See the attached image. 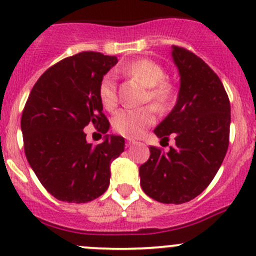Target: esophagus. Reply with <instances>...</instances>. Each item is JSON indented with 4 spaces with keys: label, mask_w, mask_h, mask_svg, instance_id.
<instances>
[{
    "label": "esophagus",
    "mask_w": 256,
    "mask_h": 256,
    "mask_svg": "<svg viewBox=\"0 0 256 256\" xmlns=\"http://www.w3.org/2000/svg\"><path fill=\"white\" fill-rule=\"evenodd\" d=\"M132 144H135V140H131V138H128V141H126V146H131Z\"/></svg>",
    "instance_id": "34e87169"
}]
</instances>
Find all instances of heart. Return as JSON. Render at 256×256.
<instances>
[{"label":"heart","instance_id":"b5f03b06","mask_svg":"<svg viewBox=\"0 0 256 256\" xmlns=\"http://www.w3.org/2000/svg\"><path fill=\"white\" fill-rule=\"evenodd\" d=\"M121 72L131 78L138 79L147 88L146 100L157 112H166L174 100L176 88L166 79V70L161 64L151 59H136L125 64ZM98 95L102 106L112 112L118 106V88L115 78L106 74L100 80ZM154 122V114L151 108L122 109L112 118V128L116 132L126 138H138L144 131Z\"/></svg>","mask_w":256,"mask_h":256}]
</instances>
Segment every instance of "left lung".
Segmentation results:
<instances>
[{
  "label": "left lung",
  "instance_id": "left-lung-1",
  "mask_svg": "<svg viewBox=\"0 0 256 256\" xmlns=\"http://www.w3.org/2000/svg\"><path fill=\"white\" fill-rule=\"evenodd\" d=\"M180 76L174 110L154 128L161 140L174 136L168 152L150 146L138 174L144 192L161 203L190 202L218 172L229 144L230 102L219 76L188 49L172 47Z\"/></svg>",
  "mask_w": 256,
  "mask_h": 256
}]
</instances>
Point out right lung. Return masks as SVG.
<instances>
[{
  "mask_svg": "<svg viewBox=\"0 0 256 256\" xmlns=\"http://www.w3.org/2000/svg\"><path fill=\"white\" fill-rule=\"evenodd\" d=\"M116 63V56L82 52L52 66L30 90L20 118L24 154L56 200L86 203L109 187L110 164L125 140L106 135L94 146L82 130L89 124L102 134L109 130L98 88Z\"/></svg>",
  "mask_w": 256,
  "mask_h": 256,
  "instance_id": "right-lung-1",
  "label": "right lung"
}]
</instances>
